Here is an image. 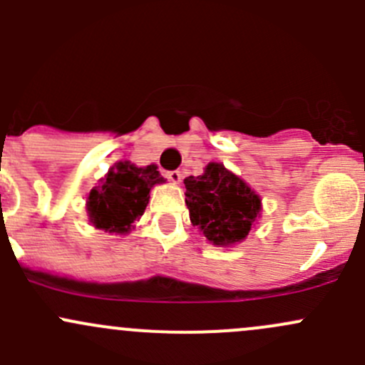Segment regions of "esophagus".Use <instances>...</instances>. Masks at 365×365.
Segmentation results:
<instances>
[{"label":"esophagus","instance_id":"1","mask_svg":"<svg viewBox=\"0 0 365 365\" xmlns=\"http://www.w3.org/2000/svg\"><path fill=\"white\" fill-rule=\"evenodd\" d=\"M165 178L173 183H180L182 182V173L180 171H168L165 173Z\"/></svg>","mask_w":365,"mask_h":365}]
</instances>
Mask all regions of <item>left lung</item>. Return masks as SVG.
Instances as JSON below:
<instances>
[{"instance_id":"left-lung-1","label":"left lung","mask_w":365,"mask_h":365,"mask_svg":"<svg viewBox=\"0 0 365 365\" xmlns=\"http://www.w3.org/2000/svg\"><path fill=\"white\" fill-rule=\"evenodd\" d=\"M185 205L190 222L213 245L242 242L259 215L261 200L251 187L219 162H210L200 176H189Z\"/></svg>"}]
</instances>
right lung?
<instances>
[{"mask_svg": "<svg viewBox=\"0 0 365 365\" xmlns=\"http://www.w3.org/2000/svg\"><path fill=\"white\" fill-rule=\"evenodd\" d=\"M157 183H164L157 165L138 168L127 160L116 162L88 196L90 220L98 230L127 233L143 215Z\"/></svg>", "mask_w": 365, "mask_h": 365, "instance_id": "1", "label": "right lung"}]
</instances>
